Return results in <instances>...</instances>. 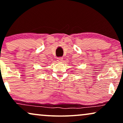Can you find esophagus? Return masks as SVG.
Segmentation results:
<instances>
[{
    "instance_id": "obj_1",
    "label": "esophagus",
    "mask_w": 123,
    "mask_h": 123,
    "mask_svg": "<svg viewBox=\"0 0 123 123\" xmlns=\"http://www.w3.org/2000/svg\"><path fill=\"white\" fill-rule=\"evenodd\" d=\"M63 60V58L62 57H59L57 58V61L59 62H61Z\"/></svg>"
}]
</instances>
